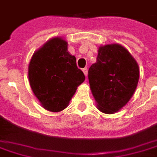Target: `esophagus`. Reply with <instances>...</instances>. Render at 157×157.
<instances>
[{"label":"esophagus","instance_id":"obj_1","mask_svg":"<svg viewBox=\"0 0 157 157\" xmlns=\"http://www.w3.org/2000/svg\"><path fill=\"white\" fill-rule=\"evenodd\" d=\"M82 71H83V73H84V75H87V68H84L83 70H82Z\"/></svg>","mask_w":157,"mask_h":157}]
</instances>
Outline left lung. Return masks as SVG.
<instances>
[{"label": "left lung", "instance_id": "left-lung-1", "mask_svg": "<svg viewBox=\"0 0 157 157\" xmlns=\"http://www.w3.org/2000/svg\"><path fill=\"white\" fill-rule=\"evenodd\" d=\"M140 68L127 48L117 43L100 46L96 63L88 70V80L98 109L114 114L135 93Z\"/></svg>", "mask_w": 157, "mask_h": 157}]
</instances>
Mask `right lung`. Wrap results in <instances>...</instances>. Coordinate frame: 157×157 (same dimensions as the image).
<instances>
[{
    "mask_svg": "<svg viewBox=\"0 0 157 157\" xmlns=\"http://www.w3.org/2000/svg\"><path fill=\"white\" fill-rule=\"evenodd\" d=\"M30 87L40 105L51 112L64 109L85 81L76 66V59L68 52V42L62 37L48 40L34 52L28 67Z\"/></svg>",
    "mask_w": 157,
    "mask_h": 157,
    "instance_id": "right-lung-1",
    "label": "right lung"
}]
</instances>
